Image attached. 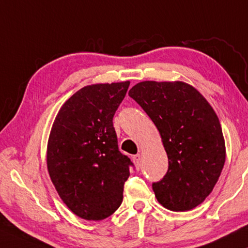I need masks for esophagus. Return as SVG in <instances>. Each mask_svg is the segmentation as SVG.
<instances>
[{
  "mask_svg": "<svg viewBox=\"0 0 248 248\" xmlns=\"http://www.w3.org/2000/svg\"><path fill=\"white\" fill-rule=\"evenodd\" d=\"M132 159H133V162L135 164V167H137L138 169L141 167V155L138 154V155H134L133 157H132Z\"/></svg>",
  "mask_w": 248,
  "mask_h": 248,
  "instance_id": "obj_1",
  "label": "esophagus"
}]
</instances>
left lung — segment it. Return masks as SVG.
I'll use <instances>...</instances> for the list:
<instances>
[{"label": "left lung", "mask_w": 248, "mask_h": 248, "mask_svg": "<svg viewBox=\"0 0 248 248\" xmlns=\"http://www.w3.org/2000/svg\"><path fill=\"white\" fill-rule=\"evenodd\" d=\"M151 118L168 155L164 178L152 183L155 198L171 211H188L204 201L226 160L219 118L195 88L181 81H143L128 91Z\"/></svg>", "instance_id": "1"}]
</instances>
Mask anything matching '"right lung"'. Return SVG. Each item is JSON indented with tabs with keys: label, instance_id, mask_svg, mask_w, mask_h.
Instances as JSON below:
<instances>
[{
	"label": "right lung",
	"instance_id": "right-lung-1",
	"mask_svg": "<svg viewBox=\"0 0 248 248\" xmlns=\"http://www.w3.org/2000/svg\"><path fill=\"white\" fill-rule=\"evenodd\" d=\"M130 81L83 87L57 114L47 168L60 198L80 218L103 220L123 201L131 159L118 150L113 117Z\"/></svg>",
	"mask_w": 248,
	"mask_h": 248
}]
</instances>
